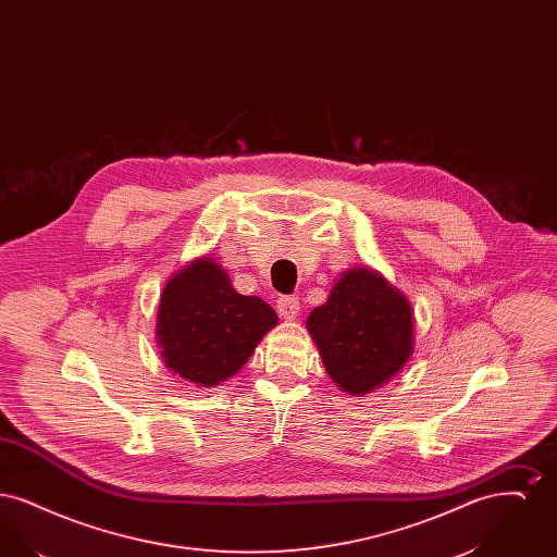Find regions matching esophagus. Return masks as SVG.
I'll return each instance as SVG.
<instances>
[{"label":"esophagus","mask_w":557,"mask_h":557,"mask_svg":"<svg viewBox=\"0 0 557 557\" xmlns=\"http://www.w3.org/2000/svg\"><path fill=\"white\" fill-rule=\"evenodd\" d=\"M277 311L284 319H294L300 311V302L296 296H280L277 298Z\"/></svg>","instance_id":"1"}]
</instances>
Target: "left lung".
Returning <instances> with one entry per match:
<instances>
[{
    "mask_svg": "<svg viewBox=\"0 0 557 557\" xmlns=\"http://www.w3.org/2000/svg\"><path fill=\"white\" fill-rule=\"evenodd\" d=\"M323 368L341 391L370 395L407 366L416 346L409 298L371 267H350L307 318Z\"/></svg>",
    "mask_w": 557,
    "mask_h": 557,
    "instance_id": "1",
    "label": "left lung"
}]
</instances>
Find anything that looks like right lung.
<instances>
[{"label": "right lung", "mask_w": 557, "mask_h": 557, "mask_svg": "<svg viewBox=\"0 0 557 557\" xmlns=\"http://www.w3.org/2000/svg\"><path fill=\"white\" fill-rule=\"evenodd\" d=\"M275 325L263 298L238 294L223 267L198 257L166 280L154 334L169 370L211 388L236 375Z\"/></svg>", "instance_id": "1"}]
</instances>
